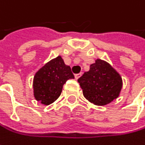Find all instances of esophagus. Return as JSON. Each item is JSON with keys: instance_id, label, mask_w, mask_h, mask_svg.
Wrapping results in <instances>:
<instances>
[{"instance_id": "obj_1", "label": "esophagus", "mask_w": 145, "mask_h": 145, "mask_svg": "<svg viewBox=\"0 0 145 145\" xmlns=\"http://www.w3.org/2000/svg\"><path fill=\"white\" fill-rule=\"evenodd\" d=\"M80 76H81V73H79V74H74V78H75V80H78Z\"/></svg>"}]
</instances>
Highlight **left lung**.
<instances>
[{"instance_id": "8db88e82", "label": "left lung", "mask_w": 145, "mask_h": 145, "mask_svg": "<svg viewBox=\"0 0 145 145\" xmlns=\"http://www.w3.org/2000/svg\"><path fill=\"white\" fill-rule=\"evenodd\" d=\"M84 97L91 103L104 106L118 98L123 80L120 74L101 59L90 65V70L78 79Z\"/></svg>"}]
</instances>
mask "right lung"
Masks as SVG:
<instances>
[{"instance_id": "add662e5", "label": "right lung", "mask_w": 145, "mask_h": 145, "mask_svg": "<svg viewBox=\"0 0 145 145\" xmlns=\"http://www.w3.org/2000/svg\"><path fill=\"white\" fill-rule=\"evenodd\" d=\"M74 76L60 56L44 65L33 78V93L38 101L49 105L60 96L64 84Z\"/></svg>"}]
</instances>
